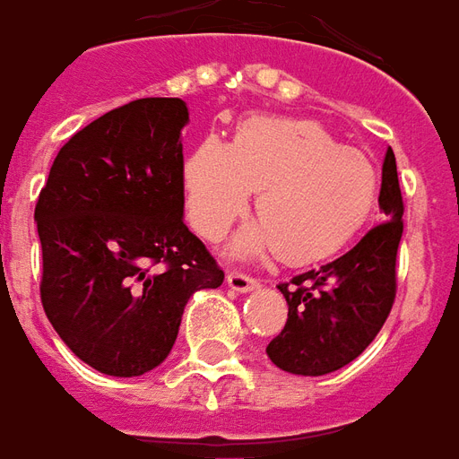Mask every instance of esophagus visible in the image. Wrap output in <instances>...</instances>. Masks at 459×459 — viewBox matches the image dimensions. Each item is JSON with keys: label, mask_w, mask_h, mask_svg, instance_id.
<instances>
[{"label": "esophagus", "mask_w": 459, "mask_h": 459, "mask_svg": "<svg viewBox=\"0 0 459 459\" xmlns=\"http://www.w3.org/2000/svg\"><path fill=\"white\" fill-rule=\"evenodd\" d=\"M227 285L237 292H249L258 285L256 278L242 273V271H227Z\"/></svg>", "instance_id": "esophagus-1"}]
</instances>
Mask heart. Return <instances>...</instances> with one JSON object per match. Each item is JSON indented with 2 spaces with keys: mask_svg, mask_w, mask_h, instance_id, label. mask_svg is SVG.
I'll list each match as a JSON object with an SVG mask.
<instances>
[{
  "mask_svg": "<svg viewBox=\"0 0 459 459\" xmlns=\"http://www.w3.org/2000/svg\"><path fill=\"white\" fill-rule=\"evenodd\" d=\"M377 188L365 152L305 118H247L232 143L205 137L184 164L186 215L208 242L225 237L256 191L261 217L234 237V256L275 247L292 261L329 256L363 227Z\"/></svg>",
  "mask_w": 459,
  "mask_h": 459,
  "instance_id": "heart-1",
  "label": "heart"
}]
</instances>
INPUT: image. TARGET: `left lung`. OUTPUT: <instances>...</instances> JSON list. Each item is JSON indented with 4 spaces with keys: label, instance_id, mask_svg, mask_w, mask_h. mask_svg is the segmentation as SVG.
Segmentation results:
<instances>
[{
    "label": "left lung",
    "instance_id": "8db88e82",
    "mask_svg": "<svg viewBox=\"0 0 459 459\" xmlns=\"http://www.w3.org/2000/svg\"><path fill=\"white\" fill-rule=\"evenodd\" d=\"M380 210L385 222L329 264L281 282L288 322L266 346L268 358L292 375H326L356 360L380 333L397 295V249L404 201L397 160L382 161Z\"/></svg>",
    "mask_w": 459,
    "mask_h": 459
}]
</instances>
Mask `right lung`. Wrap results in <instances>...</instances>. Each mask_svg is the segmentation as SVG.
<instances>
[{
  "instance_id": "1",
  "label": "right lung",
  "mask_w": 459,
  "mask_h": 459,
  "mask_svg": "<svg viewBox=\"0 0 459 459\" xmlns=\"http://www.w3.org/2000/svg\"><path fill=\"white\" fill-rule=\"evenodd\" d=\"M186 123L181 99L103 113L57 152L38 195L40 302L72 353L103 375L154 370L188 298L225 281L184 222Z\"/></svg>"
}]
</instances>
